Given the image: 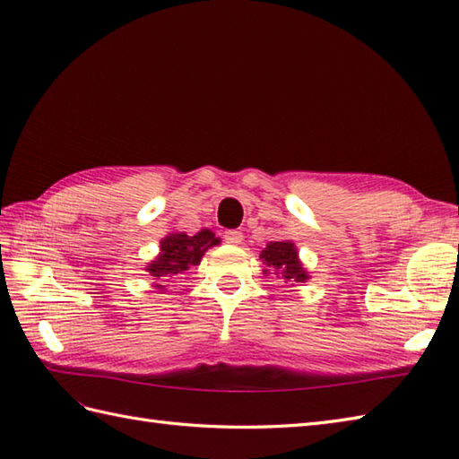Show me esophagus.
Instances as JSON below:
<instances>
[{
    "label": "esophagus",
    "mask_w": 459,
    "mask_h": 459,
    "mask_svg": "<svg viewBox=\"0 0 459 459\" xmlns=\"http://www.w3.org/2000/svg\"><path fill=\"white\" fill-rule=\"evenodd\" d=\"M222 238L229 244H240L242 242V230H225Z\"/></svg>",
    "instance_id": "obj_1"
}]
</instances>
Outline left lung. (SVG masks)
I'll list each match as a JSON object with an SVG mask.
<instances>
[{
	"label": "left lung",
	"mask_w": 459,
	"mask_h": 459,
	"mask_svg": "<svg viewBox=\"0 0 459 459\" xmlns=\"http://www.w3.org/2000/svg\"><path fill=\"white\" fill-rule=\"evenodd\" d=\"M260 260L280 273L285 281H295V283H305L308 280V273L303 268L299 260V254H297L295 244L291 240L283 242H270L260 254Z\"/></svg>",
	"instance_id": "obj_1"
}]
</instances>
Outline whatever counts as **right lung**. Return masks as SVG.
Segmentation results:
<instances>
[{
    "instance_id": "obj_1",
    "label": "right lung",
    "mask_w": 459,
    "mask_h": 459,
    "mask_svg": "<svg viewBox=\"0 0 459 459\" xmlns=\"http://www.w3.org/2000/svg\"><path fill=\"white\" fill-rule=\"evenodd\" d=\"M221 240L209 229L199 230L194 237L186 232H172L160 242V254L146 265V272L152 275L156 281L164 278L187 272L191 265H199L204 254L219 244ZM156 290L164 291V285L154 283Z\"/></svg>"
}]
</instances>
